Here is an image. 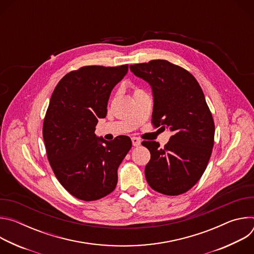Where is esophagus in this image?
I'll return each mask as SVG.
<instances>
[{
    "instance_id": "34e87169",
    "label": "esophagus",
    "mask_w": 254,
    "mask_h": 254,
    "mask_svg": "<svg viewBox=\"0 0 254 254\" xmlns=\"http://www.w3.org/2000/svg\"><path fill=\"white\" fill-rule=\"evenodd\" d=\"M131 142H132V146L133 147H138V146H140V142L141 141H140L139 138L133 136V137H131Z\"/></svg>"
}]
</instances>
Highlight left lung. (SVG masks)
Wrapping results in <instances>:
<instances>
[{
    "label": "left lung",
    "instance_id": "left-lung-1",
    "mask_svg": "<svg viewBox=\"0 0 254 254\" xmlns=\"http://www.w3.org/2000/svg\"><path fill=\"white\" fill-rule=\"evenodd\" d=\"M129 69L152 88L153 125L173 132L163 149L155 140L141 142L151 153L144 169L147 182L165 195L183 194L202 177L214 144V122L202 88L190 72L167 60Z\"/></svg>",
    "mask_w": 254,
    "mask_h": 254
}]
</instances>
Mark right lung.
<instances>
[{
    "label": "right lung",
    "mask_w": 254,
    "mask_h": 254,
    "mask_svg": "<svg viewBox=\"0 0 254 254\" xmlns=\"http://www.w3.org/2000/svg\"><path fill=\"white\" fill-rule=\"evenodd\" d=\"M127 70V64L81 67L67 73L50 98L43 124L48 161L60 184L77 199L98 200L117 187L118 169L131 140L127 135L105 140L94 131Z\"/></svg>",
    "instance_id": "obj_1"
}]
</instances>
